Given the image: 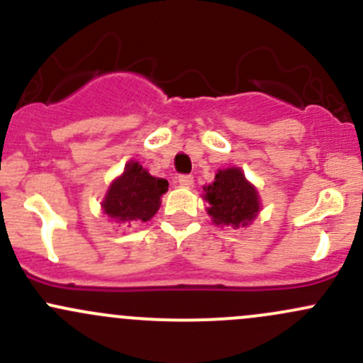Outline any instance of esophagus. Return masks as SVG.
<instances>
[{
    "label": "esophagus",
    "mask_w": 363,
    "mask_h": 363,
    "mask_svg": "<svg viewBox=\"0 0 363 363\" xmlns=\"http://www.w3.org/2000/svg\"><path fill=\"white\" fill-rule=\"evenodd\" d=\"M177 181H179V184L182 186V188H191L193 182H195V179H193V175H181Z\"/></svg>",
    "instance_id": "esophagus-1"
}]
</instances>
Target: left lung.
<instances>
[{
	"label": "left lung",
	"mask_w": 363,
	"mask_h": 363,
	"mask_svg": "<svg viewBox=\"0 0 363 363\" xmlns=\"http://www.w3.org/2000/svg\"><path fill=\"white\" fill-rule=\"evenodd\" d=\"M207 214L218 226L246 228L262 211L258 189L251 184L240 167L221 168L211 184L203 186Z\"/></svg>",
	"instance_id": "8db88e82"
}]
</instances>
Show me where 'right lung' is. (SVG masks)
<instances>
[{
  "instance_id": "1",
  "label": "right lung",
  "mask_w": 363,
  "mask_h": 363,
  "mask_svg": "<svg viewBox=\"0 0 363 363\" xmlns=\"http://www.w3.org/2000/svg\"><path fill=\"white\" fill-rule=\"evenodd\" d=\"M168 191V181L149 174L138 161L130 160L123 174L108 186L101 202V211L111 221L128 226L149 221L158 212L161 196Z\"/></svg>"
}]
</instances>
